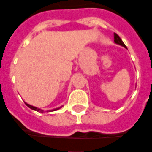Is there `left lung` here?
<instances>
[{"label":"left lung","mask_w":152,"mask_h":152,"mask_svg":"<svg viewBox=\"0 0 152 152\" xmlns=\"http://www.w3.org/2000/svg\"><path fill=\"white\" fill-rule=\"evenodd\" d=\"M114 37H114V38H115L114 41H115V42L116 44H119V45H120V46H122V47L127 48L125 46V44L123 42V41L121 40V38L119 37V35H117L116 33H114Z\"/></svg>","instance_id":"left-lung-1"}]
</instances>
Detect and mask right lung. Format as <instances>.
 Listing matches in <instances>:
<instances>
[{
  "mask_svg": "<svg viewBox=\"0 0 152 152\" xmlns=\"http://www.w3.org/2000/svg\"><path fill=\"white\" fill-rule=\"evenodd\" d=\"M25 104L27 105V106H28L30 109H32V110H36V111H37V112L43 113V110H41V109L37 108V107H35V106H33V105H29V104H27V103H25ZM60 108H61V107H59V108H56V109H54L53 110H59Z\"/></svg>",
  "mask_w": 152,
  "mask_h": 152,
  "instance_id": "add662e5",
  "label": "right lung"
}]
</instances>
